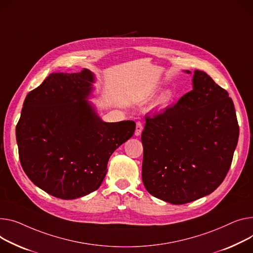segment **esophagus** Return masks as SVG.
I'll return each mask as SVG.
<instances>
[{
	"mask_svg": "<svg viewBox=\"0 0 253 253\" xmlns=\"http://www.w3.org/2000/svg\"><path fill=\"white\" fill-rule=\"evenodd\" d=\"M142 129H143V126H142V123L140 121H137L136 122V129H135V135L136 136H139L141 132H142Z\"/></svg>",
	"mask_w": 253,
	"mask_h": 253,
	"instance_id": "esophagus-1",
	"label": "esophagus"
}]
</instances>
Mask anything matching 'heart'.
Returning a JSON list of instances; mask_svg holds the SVG:
<instances>
[{
    "instance_id": "1",
    "label": "heart",
    "mask_w": 253,
    "mask_h": 253,
    "mask_svg": "<svg viewBox=\"0 0 253 253\" xmlns=\"http://www.w3.org/2000/svg\"><path fill=\"white\" fill-rule=\"evenodd\" d=\"M170 93L169 92H166V93H164L162 96H161V98H160V103L161 104H165V103H167L168 100L170 99Z\"/></svg>"
}]
</instances>
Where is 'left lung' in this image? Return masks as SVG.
Segmentation results:
<instances>
[{
  "label": "left lung",
  "mask_w": 253,
  "mask_h": 253,
  "mask_svg": "<svg viewBox=\"0 0 253 253\" xmlns=\"http://www.w3.org/2000/svg\"><path fill=\"white\" fill-rule=\"evenodd\" d=\"M145 122L142 181L151 195L184 205L220 186L232 164L239 125L228 91L211 77L195 70L193 89L162 113L146 115Z\"/></svg>",
  "instance_id": "8db88e82"
}]
</instances>
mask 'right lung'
Returning <instances> with one entry per match:
<instances>
[{"instance_id": "add662e5", "label": "right lung", "mask_w": 253, "mask_h": 253, "mask_svg": "<svg viewBox=\"0 0 253 253\" xmlns=\"http://www.w3.org/2000/svg\"><path fill=\"white\" fill-rule=\"evenodd\" d=\"M92 73H52L25 97L16 126L19 159L27 177L46 193L75 199L102 184L115 149L135 122H103L86 102Z\"/></svg>"}]
</instances>
